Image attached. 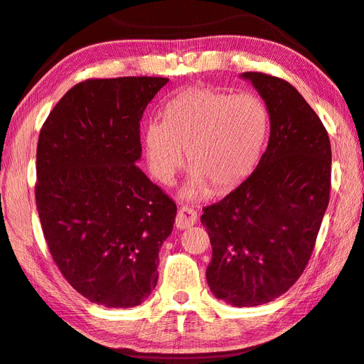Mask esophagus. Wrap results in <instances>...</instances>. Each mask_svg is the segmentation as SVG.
Returning a JSON list of instances; mask_svg holds the SVG:
<instances>
[{"label":"esophagus","mask_w":364,"mask_h":364,"mask_svg":"<svg viewBox=\"0 0 364 364\" xmlns=\"http://www.w3.org/2000/svg\"><path fill=\"white\" fill-rule=\"evenodd\" d=\"M197 223V211L194 208L189 207H180L176 213V220H175V226L178 229H186L191 228L193 224Z\"/></svg>","instance_id":"1"}]
</instances>
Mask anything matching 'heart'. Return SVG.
Instances as JSON below:
<instances>
[{"label": "heart", "instance_id": "1", "mask_svg": "<svg viewBox=\"0 0 364 364\" xmlns=\"http://www.w3.org/2000/svg\"><path fill=\"white\" fill-rule=\"evenodd\" d=\"M162 117L144 129L151 173L168 183L188 149L193 175L184 194L189 199H202L211 188L226 193L239 186L253 170L267 134L266 109L251 94L194 87L171 98Z\"/></svg>", "mask_w": 364, "mask_h": 364}]
</instances>
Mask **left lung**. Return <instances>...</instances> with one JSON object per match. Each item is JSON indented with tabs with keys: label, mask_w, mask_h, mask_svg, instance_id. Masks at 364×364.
Here are the masks:
<instances>
[{
	"label": "left lung",
	"mask_w": 364,
	"mask_h": 364,
	"mask_svg": "<svg viewBox=\"0 0 364 364\" xmlns=\"http://www.w3.org/2000/svg\"><path fill=\"white\" fill-rule=\"evenodd\" d=\"M270 117L267 149L239 188L203 208L213 255L208 287L235 307L287 293L307 267L331 191L325 125L285 79L243 73Z\"/></svg>",
	"instance_id": "left-lung-1"
}]
</instances>
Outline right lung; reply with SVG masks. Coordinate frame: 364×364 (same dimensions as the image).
<instances>
[{
    "label": "right lung",
    "instance_id": "obj_1",
    "mask_svg": "<svg viewBox=\"0 0 364 364\" xmlns=\"http://www.w3.org/2000/svg\"><path fill=\"white\" fill-rule=\"evenodd\" d=\"M161 76L90 77L39 132L35 199L55 266L98 306L141 304L157 283L176 205L136 167L140 122Z\"/></svg>",
    "mask_w": 364,
    "mask_h": 364
}]
</instances>
